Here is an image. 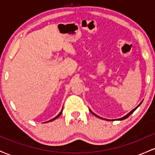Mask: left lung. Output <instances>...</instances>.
<instances>
[{"instance_id":"left-lung-1","label":"left lung","mask_w":155,"mask_h":155,"mask_svg":"<svg viewBox=\"0 0 155 155\" xmlns=\"http://www.w3.org/2000/svg\"><path fill=\"white\" fill-rule=\"evenodd\" d=\"M141 103H142V102H140V104L139 105H138V106H136V108H134V109H133V110H132V111H131L130 112H129V113H128V114H127V115H125V116H124L123 117H122V118H120V119H118V120H125V119H127V117H129V116H130V114H132L133 113V112H134V111H135V110H136V108H138V106H139L140 104H141ZM90 112H91V113H92V114H94V115H95V117H98V118H100V119H102V120H106V119H103V118H102V117H101L97 116V114H94V113H93V112H92V111H91V110H90Z\"/></svg>"}]
</instances>
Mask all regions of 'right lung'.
<instances>
[{"label":"right lung","instance_id":"obj_1","mask_svg":"<svg viewBox=\"0 0 155 155\" xmlns=\"http://www.w3.org/2000/svg\"><path fill=\"white\" fill-rule=\"evenodd\" d=\"M62 112H63V109H62L61 110V111H60V114H58V116H56V117H54V118H53V119H51V120H49V121H48V122H51V121H53V120H56V119L57 118H58V117H59L60 116V115H61V114H62Z\"/></svg>","mask_w":155,"mask_h":155}]
</instances>
